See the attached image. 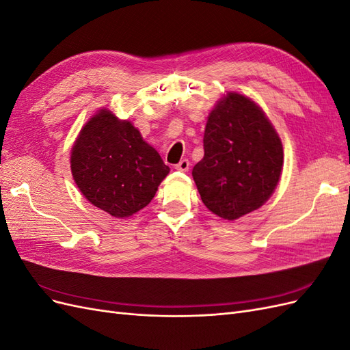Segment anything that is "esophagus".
<instances>
[{
	"mask_svg": "<svg viewBox=\"0 0 350 350\" xmlns=\"http://www.w3.org/2000/svg\"><path fill=\"white\" fill-rule=\"evenodd\" d=\"M175 169H176V171H181V172H187V171H188V169H189V161H188V159H183V161H181V162H179V163H176V165H175Z\"/></svg>",
	"mask_w": 350,
	"mask_h": 350,
	"instance_id": "esophagus-1",
	"label": "esophagus"
}]
</instances>
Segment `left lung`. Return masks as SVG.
<instances>
[{
	"mask_svg": "<svg viewBox=\"0 0 350 350\" xmlns=\"http://www.w3.org/2000/svg\"><path fill=\"white\" fill-rule=\"evenodd\" d=\"M203 146L193 178L210 211L235 220L266 203L282 174L283 147L260 107L229 93L208 115Z\"/></svg>",
	"mask_w": 350,
	"mask_h": 350,
	"instance_id": "obj_1",
	"label": "left lung"
}]
</instances>
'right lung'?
I'll return each instance as SVG.
<instances>
[{
	"instance_id": "1",
	"label": "right lung",
	"mask_w": 350,
	"mask_h": 350,
	"mask_svg": "<svg viewBox=\"0 0 350 350\" xmlns=\"http://www.w3.org/2000/svg\"><path fill=\"white\" fill-rule=\"evenodd\" d=\"M71 172L93 206L122 219L150 203L169 166L131 122L102 109L80 131Z\"/></svg>"
}]
</instances>
